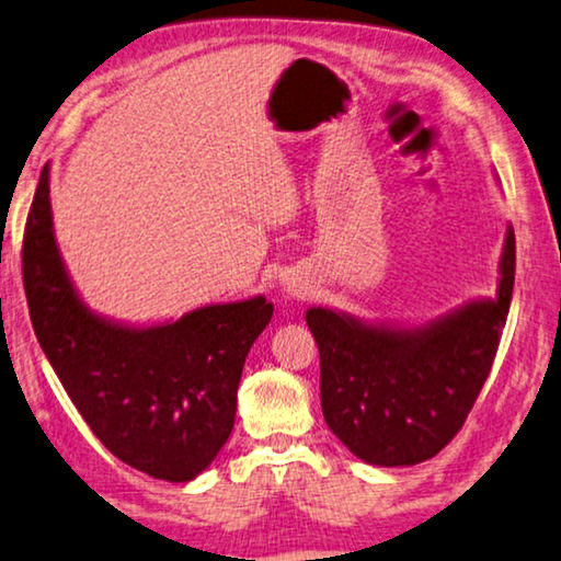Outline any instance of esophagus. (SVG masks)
Listing matches in <instances>:
<instances>
[{"instance_id": "1", "label": "esophagus", "mask_w": 561, "mask_h": 561, "mask_svg": "<svg viewBox=\"0 0 561 561\" xmlns=\"http://www.w3.org/2000/svg\"><path fill=\"white\" fill-rule=\"evenodd\" d=\"M284 295L287 297L307 295V282H301V277H289L287 282H284Z\"/></svg>"}]
</instances>
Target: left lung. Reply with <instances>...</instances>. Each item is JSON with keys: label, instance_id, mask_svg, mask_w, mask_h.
I'll return each instance as SVG.
<instances>
[{"label": "left lung", "instance_id": "left-lung-1", "mask_svg": "<svg viewBox=\"0 0 561 561\" xmlns=\"http://www.w3.org/2000/svg\"><path fill=\"white\" fill-rule=\"evenodd\" d=\"M514 260L510 225L496 295L469 299L422 324L307 309L319 346L324 422L354 457L377 467H412L455 439L496 357L510 314Z\"/></svg>", "mask_w": 561, "mask_h": 561}]
</instances>
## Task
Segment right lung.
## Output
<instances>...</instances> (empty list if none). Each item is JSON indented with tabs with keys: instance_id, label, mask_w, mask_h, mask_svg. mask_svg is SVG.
<instances>
[{
	"instance_id": "1",
	"label": "right lung",
	"mask_w": 561,
	"mask_h": 561,
	"mask_svg": "<svg viewBox=\"0 0 561 561\" xmlns=\"http://www.w3.org/2000/svg\"><path fill=\"white\" fill-rule=\"evenodd\" d=\"M22 274L34 334L96 439L154 479L199 477L232 434L244 359L272 301L204 305L157 324L96 314L61 260L49 164L26 217Z\"/></svg>"
}]
</instances>
